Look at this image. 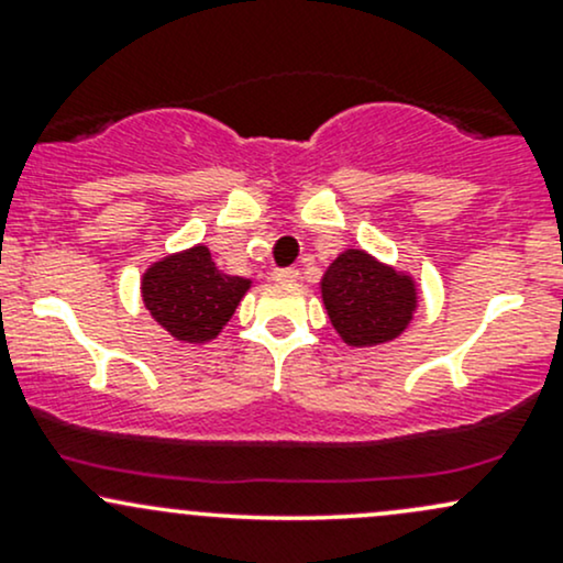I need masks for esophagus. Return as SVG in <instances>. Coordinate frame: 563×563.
I'll list each match as a JSON object with an SVG mask.
<instances>
[{"label": "esophagus", "mask_w": 563, "mask_h": 563, "mask_svg": "<svg viewBox=\"0 0 563 563\" xmlns=\"http://www.w3.org/2000/svg\"><path fill=\"white\" fill-rule=\"evenodd\" d=\"M273 280H277V283H294V280H299V269H294V267L275 269Z\"/></svg>", "instance_id": "esophagus-1"}]
</instances>
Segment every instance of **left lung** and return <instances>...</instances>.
I'll list each match as a JSON object with an SVG mask.
<instances>
[{
  "label": "left lung",
  "instance_id": "8db88e82",
  "mask_svg": "<svg viewBox=\"0 0 563 563\" xmlns=\"http://www.w3.org/2000/svg\"><path fill=\"white\" fill-rule=\"evenodd\" d=\"M320 294L335 333L352 349L389 344L407 331L418 309L416 277L363 249L335 256L322 275Z\"/></svg>",
  "mask_w": 563,
  "mask_h": 563
}]
</instances>
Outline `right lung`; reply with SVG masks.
Instances as JSON below:
<instances>
[{
    "label": "right lung",
    "instance_id": "obj_1",
    "mask_svg": "<svg viewBox=\"0 0 563 563\" xmlns=\"http://www.w3.org/2000/svg\"><path fill=\"white\" fill-rule=\"evenodd\" d=\"M142 303L172 339L209 344L249 294L251 277L228 275L211 260L209 245L177 251L153 262L142 275Z\"/></svg>",
    "mask_w": 563,
    "mask_h": 563
}]
</instances>
